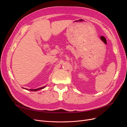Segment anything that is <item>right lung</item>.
<instances>
[{
    "label": "right lung",
    "instance_id": "1",
    "mask_svg": "<svg viewBox=\"0 0 127 127\" xmlns=\"http://www.w3.org/2000/svg\"><path fill=\"white\" fill-rule=\"evenodd\" d=\"M44 87H45V86H43V87H40V88H36V89H30V90L31 91H38V90H41V89H43V88H44ZM26 90H28V89H26Z\"/></svg>",
    "mask_w": 127,
    "mask_h": 127
}]
</instances>
